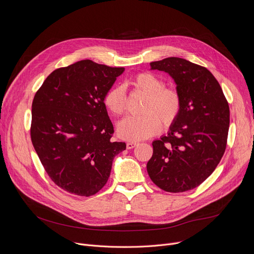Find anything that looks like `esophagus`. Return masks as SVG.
Returning a JSON list of instances; mask_svg holds the SVG:
<instances>
[{
    "label": "esophagus",
    "mask_w": 254,
    "mask_h": 254,
    "mask_svg": "<svg viewBox=\"0 0 254 254\" xmlns=\"http://www.w3.org/2000/svg\"><path fill=\"white\" fill-rule=\"evenodd\" d=\"M135 146H137V142H135V141H128V142L127 143V148L128 150L133 149Z\"/></svg>",
    "instance_id": "1"
}]
</instances>
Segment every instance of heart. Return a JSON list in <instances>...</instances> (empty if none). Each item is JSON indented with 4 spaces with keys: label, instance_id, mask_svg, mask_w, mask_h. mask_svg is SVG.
<instances>
[{
    "label": "heart",
    "instance_id": "obj_1",
    "mask_svg": "<svg viewBox=\"0 0 254 254\" xmlns=\"http://www.w3.org/2000/svg\"><path fill=\"white\" fill-rule=\"evenodd\" d=\"M133 90L146 97L140 117H127L118 125V134L128 141H138L156 134L161 122L171 126L178 118L182 100L179 92L171 87H164V81L152 73H139L128 81ZM107 111L115 116H122L126 110V96L123 88L108 90L103 99Z\"/></svg>",
    "mask_w": 254,
    "mask_h": 254
}]
</instances>
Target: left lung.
<instances>
[{
  "label": "left lung",
  "instance_id": "1",
  "mask_svg": "<svg viewBox=\"0 0 254 254\" xmlns=\"http://www.w3.org/2000/svg\"><path fill=\"white\" fill-rule=\"evenodd\" d=\"M176 83L182 105L167 135L153 141L148 174L162 190L180 193L202 184L219 164L226 149L229 105L211 72L179 57L150 63Z\"/></svg>",
  "mask_w": 254,
  "mask_h": 254
}]
</instances>
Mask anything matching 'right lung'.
<instances>
[{"instance_id":"add662e5","label":"right lung","mask_w":254,"mask_h":254,"mask_svg":"<svg viewBox=\"0 0 254 254\" xmlns=\"http://www.w3.org/2000/svg\"><path fill=\"white\" fill-rule=\"evenodd\" d=\"M125 71L91 60L54 70L32 103L31 139L46 173L66 192L89 197L110 178L126 142L112 141L103 99Z\"/></svg>"}]
</instances>
